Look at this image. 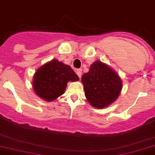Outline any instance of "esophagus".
Listing matches in <instances>:
<instances>
[{
	"mask_svg": "<svg viewBox=\"0 0 155 155\" xmlns=\"http://www.w3.org/2000/svg\"><path fill=\"white\" fill-rule=\"evenodd\" d=\"M76 74H77V76H79V78L80 79L81 76H82V69H79L76 70Z\"/></svg>",
	"mask_w": 155,
	"mask_h": 155,
	"instance_id": "obj_1",
	"label": "esophagus"
}]
</instances>
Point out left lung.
Masks as SVG:
<instances>
[{
	"mask_svg": "<svg viewBox=\"0 0 155 155\" xmlns=\"http://www.w3.org/2000/svg\"><path fill=\"white\" fill-rule=\"evenodd\" d=\"M86 97L96 108H104L114 103L122 89L119 76L106 64L93 62L90 71L82 76Z\"/></svg>",
	"mask_w": 155,
	"mask_h": 155,
	"instance_id": "1",
	"label": "left lung"
}]
</instances>
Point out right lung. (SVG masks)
<instances>
[{"label":"right lung","instance_id":"1","mask_svg":"<svg viewBox=\"0 0 155 155\" xmlns=\"http://www.w3.org/2000/svg\"><path fill=\"white\" fill-rule=\"evenodd\" d=\"M79 77L68 65L53 59L38 69L33 79V88L41 98L52 101L63 94L69 81Z\"/></svg>","mask_w":155,"mask_h":155}]
</instances>
